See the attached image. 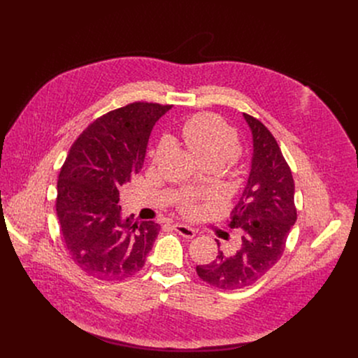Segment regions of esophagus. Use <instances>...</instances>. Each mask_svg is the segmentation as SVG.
<instances>
[{
    "label": "esophagus",
    "mask_w": 358,
    "mask_h": 358,
    "mask_svg": "<svg viewBox=\"0 0 358 358\" xmlns=\"http://www.w3.org/2000/svg\"><path fill=\"white\" fill-rule=\"evenodd\" d=\"M174 229L181 235V236H184V238H188V239H191V238H194L195 236V234H196V231L194 229V228H191L189 225H185V224H174Z\"/></svg>",
    "instance_id": "1"
}]
</instances>
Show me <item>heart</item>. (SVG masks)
<instances>
[{"mask_svg":"<svg viewBox=\"0 0 358 358\" xmlns=\"http://www.w3.org/2000/svg\"><path fill=\"white\" fill-rule=\"evenodd\" d=\"M181 137L192 155L202 163L218 162L224 164L239 151V137L234 127H231L221 117L210 113H202L191 117L181 130ZM162 145L156 151L160 155ZM182 210L194 213L196 210L195 198L182 201Z\"/></svg>","mask_w":358,"mask_h":358,"instance_id":"obj_1","label":"heart"}]
</instances>
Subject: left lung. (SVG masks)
<instances>
[{"label": "left lung", "mask_w": 358, "mask_h": 358, "mask_svg": "<svg viewBox=\"0 0 358 358\" xmlns=\"http://www.w3.org/2000/svg\"><path fill=\"white\" fill-rule=\"evenodd\" d=\"M243 119L252 133L253 152L246 185L229 218V227L242 232L241 245L232 253L220 250L214 262L196 266L203 282L222 290L259 280L280 259L297 217L294 181L280 147L258 119L246 113Z\"/></svg>", "instance_id": "8db88e82"}]
</instances>
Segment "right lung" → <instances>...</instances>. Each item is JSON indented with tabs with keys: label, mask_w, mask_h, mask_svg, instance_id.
Instances as JSON below:
<instances>
[{
	"label": "right lung",
	"mask_w": 358,
	"mask_h": 358,
	"mask_svg": "<svg viewBox=\"0 0 358 358\" xmlns=\"http://www.w3.org/2000/svg\"><path fill=\"white\" fill-rule=\"evenodd\" d=\"M170 105L136 103L109 112L72 144L58 181L57 214L73 262L100 280H122L144 266L160 225L122 217L119 188L144 163L156 122Z\"/></svg>",
	"instance_id": "1"
}]
</instances>
